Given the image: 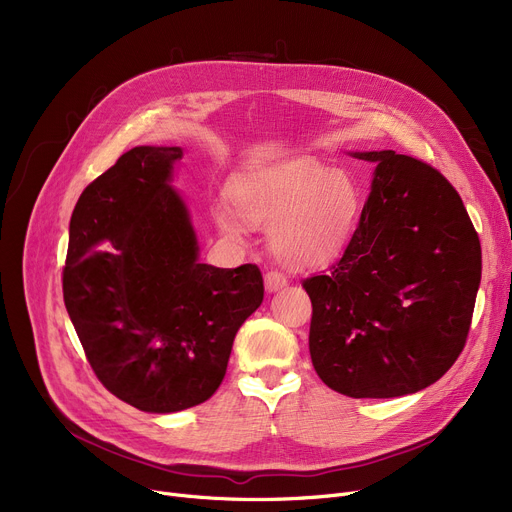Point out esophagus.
Returning <instances> with one entry per match:
<instances>
[{"label":"esophagus","instance_id":"34e87169","mask_svg":"<svg viewBox=\"0 0 512 512\" xmlns=\"http://www.w3.org/2000/svg\"><path fill=\"white\" fill-rule=\"evenodd\" d=\"M263 282H265V292H270V294L282 290V288L288 284L286 276L280 274V272H267L265 278H263Z\"/></svg>","mask_w":512,"mask_h":512}]
</instances>
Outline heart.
<instances>
[{
	"label": "heart",
	"mask_w": 512,
	"mask_h": 512,
	"mask_svg": "<svg viewBox=\"0 0 512 512\" xmlns=\"http://www.w3.org/2000/svg\"><path fill=\"white\" fill-rule=\"evenodd\" d=\"M230 197L242 222L270 230L272 253L294 270L336 259L361 213L355 184L313 159L255 166L234 180ZM213 220L228 240H245V226L230 209L218 207Z\"/></svg>",
	"instance_id": "1"
}]
</instances>
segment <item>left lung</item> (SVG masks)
Listing matches in <instances>:
<instances>
[{
    "instance_id": "8db88e82",
    "label": "left lung",
    "mask_w": 512,
    "mask_h": 512,
    "mask_svg": "<svg viewBox=\"0 0 512 512\" xmlns=\"http://www.w3.org/2000/svg\"><path fill=\"white\" fill-rule=\"evenodd\" d=\"M375 164L359 228L330 272L303 280L309 353L328 388L394 398L438 382L461 355L481 282V247L452 184L396 151Z\"/></svg>"
}]
</instances>
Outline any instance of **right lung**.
<instances>
[{
  "label": "right lung",
  "instance_id": "obj_1",
  "mask_svg": "<svg viewBox=\"0 0 512 512\" xmlns=\"http://www.w3.org/2000/svg\"><path fill=\"white\" fill-rule=\"evenodd\" d=\"M182 147L141 145L80 195L70 220L64 303L99 382L145 413L205 402L232 342L263 301L257 265L199 261L184 197Z\"/></svg>",
  "mask_w": 512,
  "mask_h": 512
}]
</instances>
